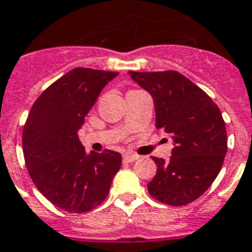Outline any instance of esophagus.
Wrapping results in <instances>:
<instances>
[{
  "mask_svg": "<svg viewBox=\"0 0 252 252\" xmlns=\"http://www.w3.org/2000/svg\"><path fill=\"white\" fill-rule=\"evenodd\" d=\"M123 160L126 161V162H133V161L139 160V156L137 155H132V153H126V155H124Z\"/></svg>",
  "mask_w": 252,
  "mask_h": 252,
  "instance_id": "34e87169",
  "label": "esophagus"
}]
</instances>
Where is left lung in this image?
Listing matches in <instances>:
<instances>
[{
	"label": "left lung",
	"mask_w": 252,
	"mask_h": 252,
	"mask_svg": "<svg viewBox=\"0 0 252 252\" xmlns=\"http://www.w3.org/2000/svg\"><path fill=\"white\" fill-rule=\"evenodd\" d=\"M155 100L156 128L173 136L169 161L153 157L157 173L148 191L172 206L193 202L218 176L227 152L226 126L218 105L178 71H129Z\"/></svg>",
	"instance_id": "8db88e82"
}]
</instances>
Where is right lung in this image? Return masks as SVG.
Masks as SVG:
<instances>
[{
    "label": "right lung",
    "mask_w": 252,
    "mask_h": 252,
    "mask_svg": "<svg viewBox=\"0 0 252 252\" xmlns=\"http://www.w3.org/2000/svg\"><path fill=\"white\" fill-rule=\"evenodd\" d=\"M113 71L78 67L55 80L34 101L22 130L25 164L36 189L70 213H87L103 203L122 155L105 149L86 153L78 137Z\"/></svg>",
    "instance_id": "obj_1"
}]
</instances>
